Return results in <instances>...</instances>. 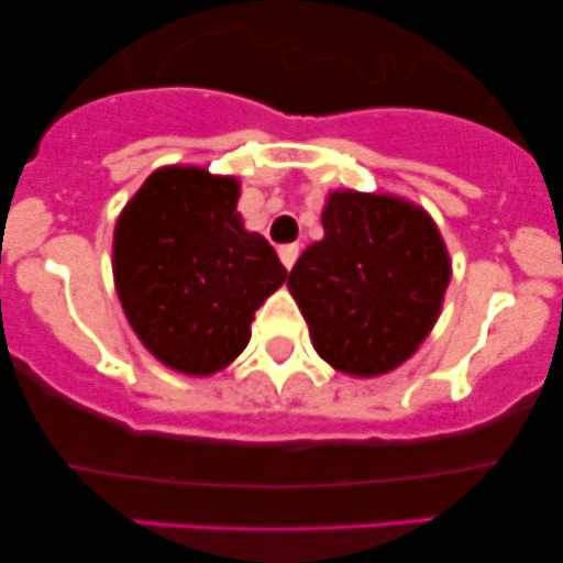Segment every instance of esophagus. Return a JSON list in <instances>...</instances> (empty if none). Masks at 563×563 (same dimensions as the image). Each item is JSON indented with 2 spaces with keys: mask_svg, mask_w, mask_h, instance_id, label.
<instances>
[{
  "mask_svg": "<svg viewBox=\"0 0 563 563\" xmlns=\"http://www.w3.org/2000/svg\"><path fill=\"white\" fill-rule=\"evenodd\" d=\"M277 254H280V262L286 264V269H290L296 264V260H299V245L296 243L280 245V249H277Z\"/></svg>",
  "mask_w": 563,
  "mask_h": 563,
  "instance_id": "obj_1",
  "label": "esophagus"
}]
</instances>
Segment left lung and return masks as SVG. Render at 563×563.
Returning <instances> with one entry per match:
<instances>
[{
	"label": "left lung",
	"mask_w": 563,
	"mask_h": 563,
	"mask_svg": "<svg viewBox=\"0 0 563 563\" xmlns=\"http://www.w3.org/2000/svg\"><path fill=\"white\" fill-rule=\"evenodd\" d=\"M325 238L288 275L318 354L349 376H384L429 335L450 283L434 219L394 196L339 190L322 209Z\"/></svg>",
	"instance_id": "left-lung-1"
}]
</instances>
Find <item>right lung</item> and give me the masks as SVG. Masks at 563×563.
Wrapping results in <instances>:
<instances>
[{
  "mask_svg": "<svg viewBox=\"0 0 563 563\" xmlns=\"http://www.w3.org/2000/svg\"><path fill=\"white\" fill-rule=\"evenodd\" d=\"M241 185L198 166H164L142 183L113 232V277L153 357L211 376L251 339L254 312L288 269L238 214Z\"/></svg>",
  "mask_w": 563,
  "mask_h": 563,
  "instance_id": "right-lung-1",
  "label": "right lung"
}]
</instances>
